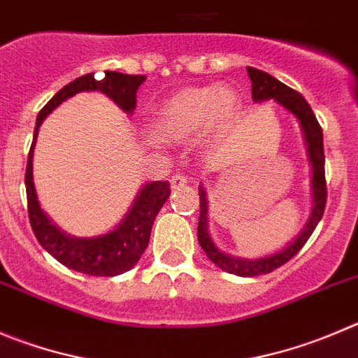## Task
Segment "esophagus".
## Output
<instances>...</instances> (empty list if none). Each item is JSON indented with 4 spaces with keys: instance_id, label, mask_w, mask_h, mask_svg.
<instances>
[{
    "instance_id": "1",
    "label": "esophagus",
    "mask_w": 358,
    "mask_h": 358,
    "mask_svg": "<svg viewBox=\"0 0 358 358\" xmlns=\"http://www.w3.org/2000/svg\"><path fill=\"white\" fill-rule=\"evenodd\" d=\"M187 183H189V178H187L185 175H175V176H171V189H173V190L182 189V187H185Z\"/></svg>"
}]
</instances>
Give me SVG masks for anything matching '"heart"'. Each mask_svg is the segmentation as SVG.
Wrapping results in <instances>:
<instances>
[{"label": "heart", "mask_w": 358, "mask_h": 358, "mask_svg": "<svg viewBox=\"0 0 358 358\" xmlns=\"http://www.w3.org/2000/svg\"><path fill=\"white\" fill-rule=\"evenodd\" d=\"M238 108V95L229 86H187L157 108L150 134L159 143H183L203 130L206 141H219L231 129Z\"/></svg>", "instance_id": "heart-1"}]
</instances>
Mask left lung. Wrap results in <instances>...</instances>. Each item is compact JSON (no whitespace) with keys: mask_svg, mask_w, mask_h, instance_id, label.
I'll return each mask as SVG.
<instances>
[{"mask_svg":"<svg viewBox=\"0 0 358 358\" xmlns=\"http://www.w3.org/2000/svg\"><path fill=\"white\" fill-rule=\"evenodd\" d=\"M250 81H252V100L256 103L265 102V100H275L280 108L292 113L300 123V129L303 132L307 146V157H309L310 169V187H313V210L307 219L302 231L289 242L285 249L277 250L273 255L263 256V258H240V256H231L213 243L212 236L208 233V199H206V190L199 185V222H198V242L205 255L212 263H215L219 268L228 273H235L240 277H256L262 273H268L272 270L279 268L286 262L306 245L309 236L316 229L318 222L322 220L323 212H325L327 203V183H325V153H323V130L316 120L315 113L307 103V100L295 90L288 88L270 73L263 70L247 66Z\"/></svg>","mask_w":358,"mask_h":358,"instance_id":"8db88e82","label":"left lung"}]
</instances>
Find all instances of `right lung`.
Here are the masks:
<instances>
[{
    "label": "right lung",
    "mask_w": 358,
    "mask_h": 358,
    "mask_svg": "<svg viewBox=\"0 0 358 358\" xmlns=\"http://www.w3.org/2000/svg\"><path fill=\"white\" fill-rule=\"evenodd\" d=\"M146 81L145 76H129L120 72H106L102 79H95L93 73H86L63 86L36 116L35 134L26 164V198L28 215L33 233L40 245L55 259L70 270L96 277H115L129 272L145 252L150 242L153 220L162 205L168 201L171 189L169 182H148L139 189L130 210L116 228L96 236H72L45 215L40 208L33 183V150H35L38 129L45 116L55 111L59 103L81 92H100L113 100L122 111L132 115L136 109V92Z\"/></svg>",
    "instance_id": "1"
}]
</instances>
